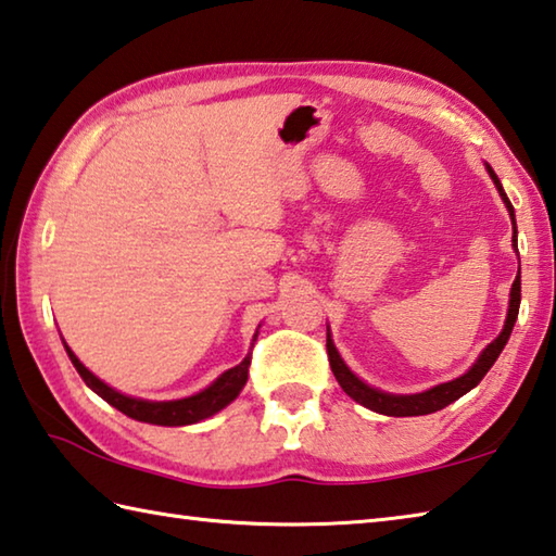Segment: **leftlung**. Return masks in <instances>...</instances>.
Segmentation results:
<instances>
[{
    "instance_id": "1",
    "label": "left lung",
    "mask_w": 556,
    "mask_h": 556,
    "mask_svg": "<svg viewBox=\"0 0 556 556\" xmlns=\"http://www.w3.org/2000/svg\"><path fill=\"white\" fill-rule=\"evenodd\" d=\"M489 175L493 179V185H496L498 194L503 199V204H506L510 220H513V248L518 250V238H516V211H513L510 199L506 197V191H503L501 181L493 173L491 165H486ZM518 311H520V269H518V277L513 281V289H510V304H508V316H506V326H503L501 336L486 345V350L481 352L479 359L473 362L471 369L467 375H462L452 381L445 383H438V387H432L422 393H408V396H401V393H387V391H379V389H371L367 387L365 381L359 377H355L350 371V367L342 362V357L338 355L336 345H332L330 340V332H328V340H326V348H328V362H330V369L332 375H336L338 383L342 387V391L348 393L350 399H355L362 406L369 408V410H377L381 416H393V418H406V416H428V413H435L442 410L450 403H454L457 399H462L464 393L471 391L477 383L486 377V371L493 367V362L498 359L501 350L506 348V342L513 332V326H516V318H518Z\"/></svg>"
}]
</instances>
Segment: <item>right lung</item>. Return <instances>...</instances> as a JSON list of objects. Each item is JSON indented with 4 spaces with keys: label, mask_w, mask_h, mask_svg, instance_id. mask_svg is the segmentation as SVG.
<instances>
[{
    "label": "right lung",
    "mask_w": 556,
    "mask_h": 556,
    "mask_svg": "<svg viewBox=\"0 0 556 556\" xmlns=\"http://www.w3.org/2000/svg\"><path fill=\"white\" fill-rule=\"evenodd\" d=\"M252 340H257V332ZM65 350H67V357L73 359L75 369L79 371V377H83L87 387L94 393H99V396H102L109 406H114L121 413H126L128 418L140 420V422H153V426H191V422L211 418L214 413L224 410L228 403L236 401L238 393L243 391L245 381H248V367L252 359V350H250L248 357L240 362L238 367L224 371V375L211 383V387L194 393V396H187L179 401H146V399L126 396V393L111 389L109 383L97 379L92 371H89L83 362L75 357L73 350H70L67 345H65Z\"/></svg>",
    "instance_id": "add662e5"
}]
</instances>
